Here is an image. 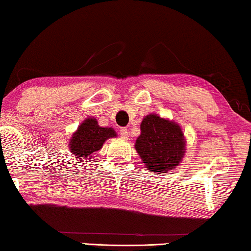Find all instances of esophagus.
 I'll use <instances>...</instances> for the list:
<instances>
[{
  "mask_svg": "<svg viewBox=\"0 0 251 251\" xmlns=\"http://www.w3.org/2000/svg\"><path fill=\"white\" fill-rule=\"evenodd\" d=\"M120 136H121L123 139H128V137H129L128 129H126V128H121V129H120Z\"/></svg>",
  "mask_w": 251,
  "mask_h": 251,
  "instance_id": "1",
  "label": "esophagus"
}]
</instances>
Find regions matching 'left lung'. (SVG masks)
I'll use <instances>...</instances> for the list:
<instances>
[{
	"label": "left lung",
	"instance_id": "obj_1",
	"mask_svg": "<svg viewBox=\"0 0 251 251\" xmlns=\"http://www.w3.org/2000/svg\"><path fill=\"white\" fill-rule=\"evenodd\" d=\"M186 140L179 125L160 118L146 115L140 123V136L135 149L147 170L166 174L175 169L185 155Z\"/></svg>",
	"mask_w": 251,
	"mask_h": 251
}]
</instances>
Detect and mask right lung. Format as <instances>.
<instances>
[{"label":"right lung","mask_w":251,"mask_h":251,"mask_svg":"<svg viewBox=\"0 0 251 251\" xmlns=\"http://www.w3.org/2000/svg\"><path fill=\"white\" fill-rule=\"evenodd\" d=\"M116 137L113 128H102L95 118H88L78 126L68 144L72 154L77 160L90 161L91 155L102 147L106 140ZM88 162V161H85Z\"/></svg>","instance_id":"obj_1"}]
</instances>
